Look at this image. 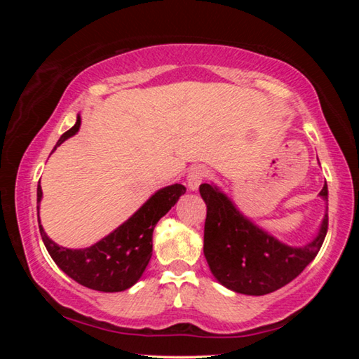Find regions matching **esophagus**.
<instances>
[{"instance_id": "esophagus-1", "label": "esophagus", "mask_w": 359, "mask_h": 359, "mask_svg": "<svg viewBox=\"0 0 359 359\" xmlns=\"http://www.w3.org/2000/svg\"><path fill=\"white\" fill-rule=\"evenodd\" d=\"M209 177V169L204 168V166H194L190 169V172L187 175V184L188 188L193 191H196L199 185L203 184V182Z\"/></svg>"}]
</instances>
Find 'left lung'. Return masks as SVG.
<instances>
[{"label": "left lung", "mask_w": 359, "mask_h": 359, "mask_svg": "<svg viewBox=\"0 0 359 359\" xmlns=\"http://www.w3.org/2000/svg\"><path fill=\"white\" fill-rule=\"evenodd\" d=\"M208 205L204 255L212 274L236 293L263 296L285 287L317 257L327 233V215L320 233L301 248L285 245L247 220L234 204L209 184L199 185ZM320 196L327 199L325 184Z\"/></svg>", "instance_id": "1"}]
</instances>
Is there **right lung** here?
<instances>
[{
    "label": "right lung",
    "instance_id": "obj_1",
    "mask_svg": "<svg viewBox=\"0 0 359 359\" xmlns=\"http://www.w3.org/2000/svg\"><path fill=\"white\" fill-rule=\"evenodd\" d=\"M79 128L81 117H77L76 125L71 130L63 133L53 150L66 139L74 136ZM185 190L187 188L180 184L158 190L130 220L88 248L72 250L57 245L47 238L42 224H39L41 238L52 259L72 280L104 293L123 291L141 278L151 258V236L156 223L177 203ZM42 190L38 184V222Z\"/></svg>",
    "mask_w": 359,
    "mask_h": 359
}]
</instances>
